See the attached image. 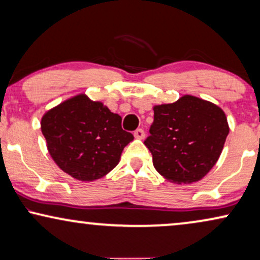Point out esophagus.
I'll list each match as a JSON object with an SVG mask.
<instances>
[{"label":"esophagus","instance_id":"esophagus-1","mask_svg":"<svg viewBox=\"0 0 260 260\" xmlns=\"http://www.w3.org/2000/svg\"><path fill=\"white\" fill-rule=\"evenodd\" d=\"M134 136H135V138H137V140H143L144 136H145L144 130L143 129H137L134 133Z\"/></svg>","mask_w":260,"mask_h":260}]
</instances>
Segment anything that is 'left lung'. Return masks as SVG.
I'll use <instances>...</instances> for the list:
<instances>
[{
  "label": "left lung",
  "mask_w": 260,
  "mask_h": 260,
  "mask_svg": "<svg viewBox=\"0 0 260 260\" xmlns=\"http://www.w3.org/2000/svg\"><path fill=\"white\" fill-rule=\"evenodd\" d=\"M149 133L144 144L155 169L170 182L193 183L214 167L230 127L219 106L186 94L172 104L154 106Z\"/></svg>",
  "instance_id": "obj_1"
}]
</instances>
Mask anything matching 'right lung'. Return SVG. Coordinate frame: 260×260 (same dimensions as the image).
<instances>
[{
	"mask_svg": "<svg viewBox=\"0 0 260 260\" xmlns=\"http://www.w3.org/2000/svg\"><path fill=\"white\" fill-rule=\"evenodd\" d=\"M41 131L53 161L79 181H94L111 172L134 140L122 129V117L84 93L48 110Z\"/></svg>",
	"mask_w": 260,
	"mask_h": 260,
	"instance_id": "add662e5",
	"label": "right lung"
}]
</instances>
